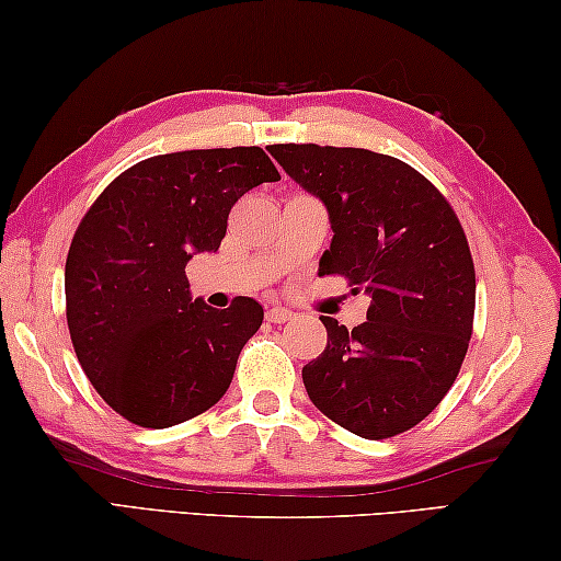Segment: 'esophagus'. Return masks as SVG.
<instances>
[{
  "mask_svg": "<svg viewBox=\"0 0 561 561\" xmlns=\"http://www.w3.org/2000/svg\"><path fill=\"white\" fill-rule=\"evenodd\" d=\"M294 314L289 309L284 307H270L267 309V321H272V324H284V321H289Z\"/></svg>",
  "mask_w": 561,
  "mask_h": 561,
  "instance_id": "esophagus-1",
  "label": "esophagus"
}]
</instances>
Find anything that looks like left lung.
I'll use <instances>...</instances> for the list:
<instances>
[{
	"label": "left lung",
	"instance_id": "8db88e82",
	"mask_svg": "<svg viewBox=\"0 0 561 561\" xmlns=\"http://www.w3.org/2000/svg\"><path fill=\"white\" fill-rule=\"evenodd\" d=\"M267 150L327 207L334 237L319 277L341 274L371 297L351 331L321 317L327 348L301 368L311 403L368 440L413 428L450 391L472 334L474 267L458 217L398 158L314 144Z\"/></svg>",
	"mask_w": 561,
	"mask_h": 561
}]
</instances>
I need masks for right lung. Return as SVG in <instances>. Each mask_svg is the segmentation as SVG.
Listing matches in <instances>:
<instances>
[{
	"mask_svg": "<svg viewBox=\"0 0 561 561\" xmlns=\"http://www.w3.org/2000/svg\"><path fill=\"white\" fill-rule=\"evenodd\" d=\"M262 148H213L140 160L91 205L66 257V319L79 364L113 411L144 428L201 415L232 383L264 309L193 299L195 254L217 252L247 190L277 183Z\"/></svg>",
	"mask_w": 561,
	"mask_h": 561,
	"instance_id": "right-lung-1",
	"label": "right lung"
}]
</instances>
